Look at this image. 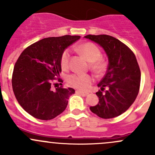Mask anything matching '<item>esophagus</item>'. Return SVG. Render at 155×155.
Segmentation results:
<instances>
[{
	"mask_svg": "<svg viewBox=\"0 0 155 155\" xmlns=\"http://www.w3.org/2000/svg\"><path fill=\"white\" fill-rule=\"evenodd\" d=\"M76 93L80 94V95H87L88 94H89V92H83V91H80V90H76Z\"/></svg>",
	"mask_w": 155,
	"mask_h": 155,
	"instance_id": "obj_1",
	"label": "esophagus"
}]
</instances>
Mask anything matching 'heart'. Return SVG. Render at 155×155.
Returning <instances> with one entry per match:
<instances>
[{
  "mask_svg": "<svg viewBox=\"0 0 155 155\" xmlns=\"http://www.w3.org/2000/svg\"><path fill=\"white\" fill-rule=\"evenodd\" d=\"M79 53L84 56L89 63H92V69L100 73L105 69V62L101 58V51L99 47L92 43H86L78 47ZM71 52L69 49L64 50L60 59V64L63 69H67L69 66ZM69 82L74 87L80 89H86L92 82V77L86 74H73L69 77Z\"/></svg>",
  "mask_w": 155,
  "mask_h": 155,
  "instance_id": "b5f03b06",
  "label": "heart"
}]
</instances>
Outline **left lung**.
Masks as SVG:
<instances>
[{
	"instance_id": "left-lung-1",
	"label": "left lung",
	"mask_w": 155,
	"mask_h": 155,
	"mask_svg": "<svg viewBox=\"0 0 155 155\" xmlns=\"http://www.w3.org/2000/svg\"><path fill=\"white\" fill-rule=\"evenodd\" d=\"M84 37L99 44L108 60L106 73L98 84L99 103L89 108L100 118H115L128 110L139 92L141 71L136 57L126 45L112 36Z\"/></svg>"
}]
</instances>
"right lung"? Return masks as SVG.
I'll return each instance as SVG.
<instances>
[{"label": "right lung", "mask_w": 155, "mask_h": 155, "mask_svg": "<svg viewBox=\"0 0 155 155\" xmlns=\"http://www.w3.org/2000/svg\"><path fill=\"white\" fill-rule=\"evenodd\" d=\"M79 38L65 35L42 39L19 56L13 72V91L19 104L34 118L53 119L66 109L69 96L75 90L62 87L53 90L52 82L60 76V59L65 49Z\"/></svg>", "instance_id": "right-lung-1"}]
</instances>
